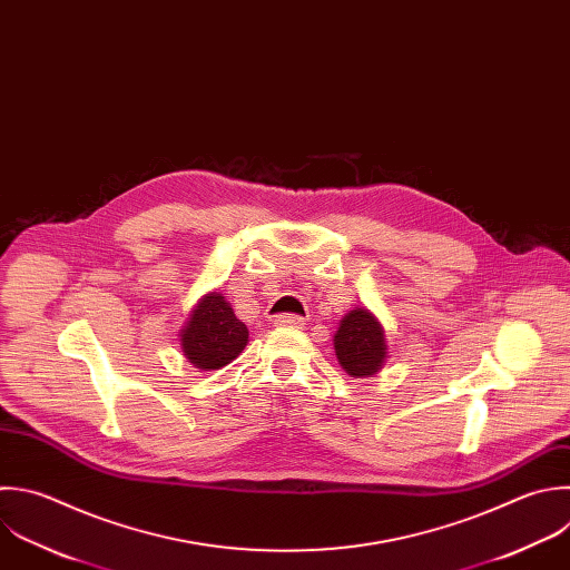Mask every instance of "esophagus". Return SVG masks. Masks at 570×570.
Instances as JSON below:
<instances>
[{
    "instance_id": "esophagus-1",
    "label": "esophagus",
    "mask_w": 570,
    "mask_h": 570,
    "mask_svg": "<svg viewBox=\"0 0 570 570\" xmlns=\"http://www.w3.org/2000/svg\"><path fill=\"white\" fill-rule=\"evenodd\" d=\"M274 325H278V327H303L305 321L301 316H296V314H278L274 318Z\"/></svg>"
}]
</instances>
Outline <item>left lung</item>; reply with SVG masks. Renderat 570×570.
I'll list each match as a JSON object with an SVG mask.
<instances>
[{"label": "left lung", "mask_w": 570, "mask_h": 570, "mask_svg": "<svg viewBox=\"0 0 570 570\" xmlns=\"http://www.w3.org/2000/svg\"><path fill=\"white\" fill-rule=\"evenodd\" d=\"M338 365L354 379L381 372L387 358V338L381 321L365 307L350 309L334 334Z\"/></svg>", "instance_id": "8db88e82"}]
</instances>
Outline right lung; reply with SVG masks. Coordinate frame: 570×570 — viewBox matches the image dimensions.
I'll list each match as a JSON object with an SVG mask.
<instances>
[{
	"mask_svg": "<svg viewBox=\"0 0 570 570\" xmlns=\"http://www.w3.org/2000/svg\"><path fill=\"white\" fill-rule=\"evenodd\" d=\"M183 356L198 370L212 372L232 363L247 345L249 330L220 292L205 294L178 332Z\"/></svg>",
	"mask_w": 570,
	"mask_h": 570,
	"instance_id": "right-lung-1",
	"label": "right lung"
}]
</instances>
